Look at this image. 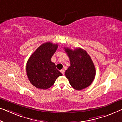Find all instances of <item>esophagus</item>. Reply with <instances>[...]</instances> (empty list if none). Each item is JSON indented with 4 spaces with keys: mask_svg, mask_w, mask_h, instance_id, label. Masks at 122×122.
<instances>
[{
    "mask_svg": "<svg viewBox=\"0 0 122 122\" xmlns=\"http://www.w3.org/2000/svg\"><path fill=\"white\" fill-rule=\"evenodd\" d=\"M60 72H61V73L62 74H65V70H63V69H62V70H60Z\"/></svg>",
    "mask_w": 122,
    "mask_h": 122,
    "instance_id": "34e87169",
    "label": "esophagus"
}]
</instances>
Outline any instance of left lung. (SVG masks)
<instances>
[{"label":"left lung","instance_id":"1","mask_svg":"<svg viewBox=\"0 0 122 122\" xmlns=\"http://www.w3.org/2000/svg\"><path fill=\"white\" fill-rule=\"evenodd\" d=\"M70 61V66L65 72L72 88L81 90L88 87L95 78L96 70L93 62L83 49L78 48L72 50L64 48Z\"/></svg>","mask_w":122,"mask_h":122}]
</instances>
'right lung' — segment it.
<instances>
[{
    "mask_svg": "<svg viewBox=\"0 0 122 122\" xmlns=\"http://www.w3.org/2000/svg\"><path fill=\"white\" fill-rule=\"evenodd\" d=\"M57 44L46 42L36 50L27 62V75L30 83L41 89H47L52 86L56 79L62 74L51 61L57 50Z\"/></svg>",
    "mask_w": 122,
    "mask_h": 122,
    "instance_id": "right-lung-1",
    "label": "right lung"
}]
</instances>
